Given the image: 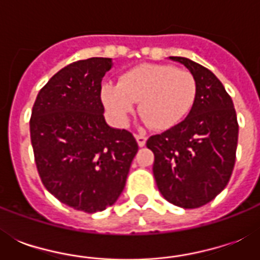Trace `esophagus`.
I'll return each instance as SVG.
<instances>
[{
	"label": "esophagus",
	"instance_id": "esophagus-1",
	"mask_svg": "<svg viewBox=\"0 0 260 260\" xmlns=\"http://www.w3.org/2000/svg\"><path fill=\"white\" fill-rule=\"evenodd\" d=\"M135 138H136V142H138L139 147H144L146 146L147 138L144 135H135Z\"/></svg>",
	"mask_w": 260,
	"mask_h": 260
}]
</instances>
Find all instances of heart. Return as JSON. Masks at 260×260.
Listing matches in <instances>:
<instances>
[{"instance_id":"b5f03b06","label":"heart","mask_w":260,"mask_h":260,"mask_svg":"<svg viewBox=\"0 0 260 260\" xmlns=\"http://www.w3.org/2000/svg\"><path fill=\"white\" fill-rule=\"evenodd\" d=\"M196 93V79L189 71L146 63L125 71L117 85H104L101 100L117 125L128 124L139 102L143 124L167 131L185 120L193 108Z\"/></svg>"}]
</instances>
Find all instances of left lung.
Listing matches in <instances>:
<instances>
[{
  "instance_id": "1",
  "label": "left lung",
  "mask_w": 260,
  "mask_h": 260,
  "mask_svg": "<svg viewBox=\"0 0 260 260\" xmlns=\"http://www.w3.org/2000/svg\"><path fill=\"white\" fill-rule=\"evenodd\" d=\"M197 85L193 108L181 124L147 140L155 155V181L167 201L185 209L220 194L234 170L239 125L232 98L210 70L182 56Z\"/></svg>"
}]
</instances>
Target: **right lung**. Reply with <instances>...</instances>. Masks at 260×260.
Masks as SVG:
<instances>
[{
	"instance_id": "right-lung-1",
	"label": "right lung",
	"mask_w": 260,
	"mask_h": 260,
	"mask_svg": "<svg viewBox=\"0 0 260 260\" xmlns=\"http://www.w3.org/2000/svg\"><path fill=\"white\" fill-rule=\"evenodd\" d=\"M110 58L78 60L38 94L30 142L43 185L60 202L95 213L117 201L138 152L134 135L108 125L101 81Z\"/></svg>"
}]
</instances>
